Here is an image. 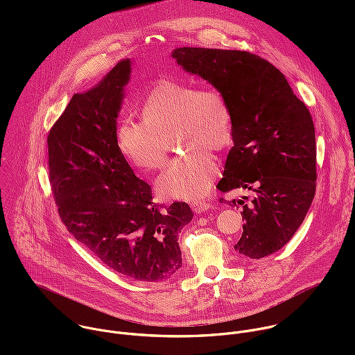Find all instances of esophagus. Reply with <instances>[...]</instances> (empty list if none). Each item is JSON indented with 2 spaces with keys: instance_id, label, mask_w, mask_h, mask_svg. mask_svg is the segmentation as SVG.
Here are the masks:
<instances>
[{
  "instance_id": "esophagus-1",
  "label": "esophagus",
  "mask_w": 355,
  "mask_h": 355,
  "mask_svg": "<svg viewBox=\"0 0 355 355\" xmlns=\"http://www.w3.org/2000/svg\"><path fill=\"white\" fill-rule=\"evenodd\" d=\"M191 208L193 209L195 214H205L212 208V205L205 200H193L191 202Z\"/></svg>"
}]
</instances>
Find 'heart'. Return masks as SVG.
Here are the masks:
<instances>
[{
  "label": "heart",
  "mask_w": 355,
  "mask_h": 355,
  "mask_svg": "<svg viewBox=\"0 0 355 355\" xmlns=\"http://www.w3.org/2000/svg\"><path fill=\"white\" fill-rule=\"evenodd\" d=\"M143 121L125 119L116 130L121 153L143 171L164 167L168 140L185 151L157 180L160 195L173 199L204 196L218 174L209 150H225L233 140V115L222 92L195 84L160 80L141 105Z\"/></svg>",
  "instance_id": "heart-1"
}]
</instances>
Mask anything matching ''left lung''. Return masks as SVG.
<instances>
[{
	"mask_svg": "<svg viewBox=\"0 0 355 355\" xmlns=\"http://www.w3.org/2000/svg\"><path fill=\"white\" fill-rule=\"evenodd\" d=\"M171 56L185 71L211 83L227 101L233 115V147L218 188L256 193L250 205L237 200L245 223L234 250L250 259L267 257L292 239L315 198L312 115L285 76L257 55L178 47ZM230 202L236 205V199Z\"/></svg>",
	"mask_w": 355,
	"mask_h": 355,
	"instance_id": "1",
	"label": "left lung"
}]
</instances>
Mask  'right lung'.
Returning a JSON list of instances; mask_svg holds the SVG:
<instances>
[{
  "mask_svg": "<svg viewBox=\"0 0 355 355\" xmlns=\"http://www.w3.org/2000/svg\"><path fill=\"white\" fill-rule=\"evenodd\" d=\"M132 62L74 94L47 135L49 178L67 230L111 270L135 281H166L182 267L178 233L192 220L185 202L153 200L116 141V118Z\"/></svg>",
  "mask_w": 355,
  "mask_h": 355,
  "instance_id": "obj_1",
  "label": "right lung"
}]
</instances>
